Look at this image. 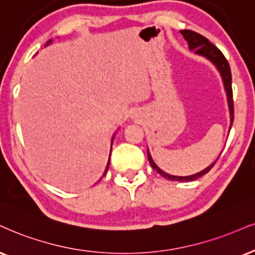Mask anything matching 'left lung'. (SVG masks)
Wrapping results in <instances>:
<instances>
[{
	"label": "left lung",
	"instance_id": "left-lung-1",
	"mask_svg": "<svg viewBox=\"0 0 255 255\" xmlns=\"http://www.w3.org/2000/svg\"><path fill=\"white\" fill-rule=\"evenodd\" d=\"M181 34L183 35L185 41L188 42V45H189L190 51H195L196 54L202 55L204 58L208 59L209 61H212L213 64L216 66V68L219 70L220 74H221L222 81H224V85H225L226 93H227L229 112H231V128H232V124H233V119H234V103H233V90H232V73H231V67H229L227 59L225 58V55L222 54L221 51H220L218 47H215L208 39H207V37L202 36L201 34L196 33V31L184 29V30H181ZM147 159H149L150 164H151L153 170H156L159 175H162L163 177L168 178V180L170 181H178V182H190V181L197 180V178L201 177V176L206 175L216 163L215 161L213 164L207 166L204 170L197 172V174L195 175L174 176V175L166 174V172L161 170V169L155 164V162L152 161L151 156H150L149 150H147Z\"/></svg>",
	"mask_w": 255,
	"mask_h": 255
}]
</instances>
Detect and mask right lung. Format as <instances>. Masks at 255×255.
<instances>
[{"mask_svg": "<svg viewBox=\"0 0 255 255\" xmlns=\"http://www.w3.org/2000/svg\"><path fill=\"white\" fill-rule=\"evenodd\" d=\"M49 42H51V41H48V42H47V43H49ZM113 137H115V136H113ZM112 142H113V138H112ZM111 147H112V144H111ZM110 155H111V153H110ZM109 165H110V158H109V162H108V165H106V169H105V172H104V175H103V176H105V174H106V172H108V170H109Z\"/></svg>", "mask_w": 255, "mask_h": 255, "instance_id": "1", "label": "right lung"}]
</instances>
